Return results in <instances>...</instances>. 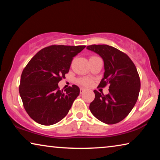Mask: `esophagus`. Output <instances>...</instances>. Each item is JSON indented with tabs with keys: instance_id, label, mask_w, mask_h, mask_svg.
<instances>
[{
	"instance_id": "esophagus-1",
	"label": "esophagus",
	"mask_w": 160,
	"mask_h": 160,
	"mask_svg": "<svg viewBox=\"0 0 160 160\" xmlns=\"http://www.w3.org/2000/svg\"><path fill=\"white\" fill-rule=\"evenodd\" d=\"M84 91H85V89L82 88H80V94L83 93Z\"/></svg>"
}]
</instances>
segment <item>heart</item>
<instances>
[{"label": "heart", "instance_id": "heart-1", "mask_svg": "<svg viewBox=\"0 0 160 160\" xmlns=\"http://www.w3.org/2000/svg\"><path fill=\"white\" fill-rule=\"evenodd\" d=\"M96 56H92L91 58H94ZM78 83L81 85L83 86H90L92 83V80L90 78H80V79L78 80Z\"/></svg>", "mask_w": 160, "mask_h": 160}]
</instances>
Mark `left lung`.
<instances>
[{"label": "left lung", "instance_id": "left-lung-1", "mask_svg": "<svg viewBox=\"0 0 160 160\" xmlns=\"http://www.w3.org/2000/svg\"><path fill=\"white\" fill-rule=\"evenodd\" d=\"M104 61V78L99 87L109 84V93L94 90L95 98L90 104L94 116L107 124H114L125 118L138 98L140 80L136 67L126 53L109 45L87 47Z\"/></svg>", "mask_w": 160, "mask_h": 160}]
</instances>
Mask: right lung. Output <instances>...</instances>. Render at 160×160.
<instances>
[{"instance_id": "add662e5", "label": "right lung", "mask_w": 160, "mask_h": 160, "mask_svg": "<svg viewBox=\"0 0 160 160\" xmlns=\"http://www.w3.org/2000/svg\"><path fill=\"white\" fill-rule=\"evenodd\" d=\"M85 48L50 46L40 50L24 68L19 92L27 113L37 123L51 126L68 114L80 88L73 85L63 91L58 84L69 72L74 56Z\"/></svg>"}]
</instances>
